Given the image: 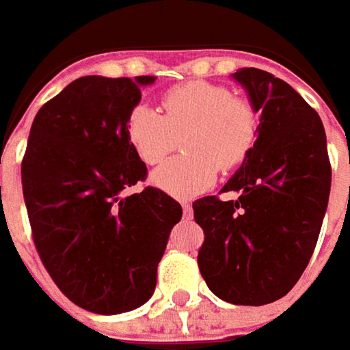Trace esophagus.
<instances>
[{"mask_svg": "<svg viewBox=\"0 0 350 350\" xmlns=\"http://www.w3.org/2000/svg\"><path fill=\"white\" fill-rule=\"evenodd\" d=\"M182 216H184V219H192V216H194L192 206L188 202H182Z\"/></svg>", "mask_w": 350, "mask_h": 350, "instance_id": "esophagus-1", "label": "esophagus"}]
</instances>
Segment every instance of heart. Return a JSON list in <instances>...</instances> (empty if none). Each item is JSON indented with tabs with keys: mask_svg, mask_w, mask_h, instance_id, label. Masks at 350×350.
Returning <instances> with one entry per match:
<instances>
[{
	"mask_svg": "<svg viewBox=\"0 0 350 350\" xmlns=\"http://www.w3.org/2000/svg\"><path fill=\"white\" fill-rule=\"evenodd\" d=\"M160 111L136 105L124 122V134L136 156L152 166L182 140L186 154L158 166L156 188L190 198L214 186L217 172L239 166L252 152L259 133V113L252 100L210 81H186L160 98Z\"/></svg>",
	"mask_w": 350,
	"mask_h": 350,
	"instance_id": "heart-1",
	"label": "heart"
}]
</instances>
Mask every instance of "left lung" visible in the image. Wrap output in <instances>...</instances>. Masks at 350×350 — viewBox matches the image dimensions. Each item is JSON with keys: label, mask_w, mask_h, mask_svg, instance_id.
Masks as SVG:
<instances>
[{"label": "left lung", "mask_w": 350, "mask_h": 350, "mask_svg": "<svg viewBox=\"0 0 350 350\" xmlns=\"http://www.w3.org/2000/svg\"><path fill=\"white\" fill-rule=\"evenodd\" d=\"M261 113L252 152L221 192L192 204L204 230L198 267L212 293L234 305H267L287 295L317 245L331 192L323 122L301 94L261 69H239Z\"/></svg>", "instance_id": "8db88e82"}]
</instances>
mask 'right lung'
I'll return each mask as SVG.
<instances>
[{"label": "right lung", "instance_id": "add662e5", "mask_svg": "<svg viewBox=\"0 0 350 350\" xmlns=\"http://www.w3.org/2000/svg\"><path fill=\"white\" fill-rule=\"evenodd\" d=\"M156 77H81L47 100L31 124L21 186L35 250L79 307L116 315L154 293L156 267L182 206L160 188L120 198L146 180L124 134L140 87Z\"/></svg>", "mask_w": 350, "mask_h": 350}]
</instances>
